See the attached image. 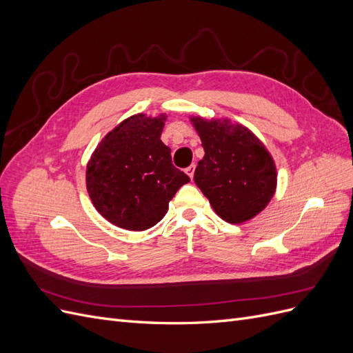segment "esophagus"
Returning <instances> with one entry per match:
<instances>
[{"label": "esophagus", "mask_w": 353, "mask_h": 353, "mask_svg": "<svg viewBox=\"0 0 353 353\" xmlns=\"http://www.w3.org/2000/svg\"><path fill=\"white\" fill-rule=\"evenodd\" d=\"M194 170H196V165H190L187 169H185V172H187V175L193 179V176H194Z\"/></svg>", "instance_id": "34e87169"}]
</instances>
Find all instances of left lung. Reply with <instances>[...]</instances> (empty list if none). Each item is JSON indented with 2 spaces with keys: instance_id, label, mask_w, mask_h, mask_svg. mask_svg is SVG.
I'll return each mask as SVG.
<instances>
[{
  "instance_id": "left-lung-1",
  "label": "left lung",
  "mask_w": 353,
  "mask_h": 353,
  "mask_svg": "<svg viewBox=\"0 0 353 353\" xmlns=\"http://www.w3.org/2000/svg\"><path fill=\"white\" fill-rule=\"evenodd\" d=\"M205 156L194 183L223 221L241 223L262 212L276 187L275 163L252 131L228 119L191 117Z\"/></svg>"
}]
</instances>
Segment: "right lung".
Here are the masks:
<instances>
[{
  "mask_svg": "<svg viewBox=\"0 0 353 353\" xmlns=\"http://www.w3.org/2000/svg\"><path fill=\"white\" fill-rule=\"evenodd\" d=\"M166 116L134 114L95 148L87 165V190L101 216L113 225L144 231L162 219L190 178L176 169L160 140Z\"/></svg>",
  "mask_w": 353,
  "mask_h": 353,
  "instance_id": "obj_1",
  "label": "right lung"
}]
</instances>
